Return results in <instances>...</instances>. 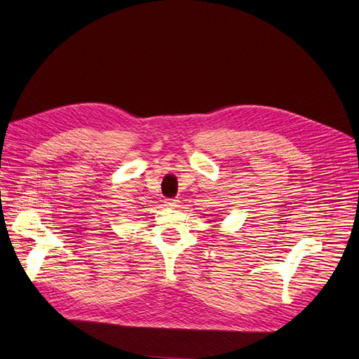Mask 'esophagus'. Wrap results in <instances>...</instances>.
<instances>
[{
  "label": "esophagus",
  "mask_w": 359,
  "mask_h": 359,
  "mask_svg": "<svg viewBox=\"0 0 359 359\" xmlns=\"http://www.w3.org/2000/svg\"><path fill=\"white\" fill-rule=\"evenodd\" d=\"M164 203H165V206H170V208H176V206H179L177 199H167Z\"/></svg>",
  "instance_id": "esophagus-1"
}]
</instances>
